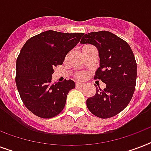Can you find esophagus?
Here are the masks:
<instances>
[{
	"label": "esophagus",
	"mask_w": 151,
	"mask_h": 151,
	"mask_svg": "<svg viewBox=\"0 0 151 151\" xmlns=\"http://www.w3.org/2000/svg\"><path fill=\"white\" fill-rule=\"evenodd\" d=\"M83 86H84V84H83V83H80V82H77V83H76V87L82 88Z\"/></svg>",
	"instance_id": "1"
}]
</instances>
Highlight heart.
Returning <instances> with one entry per match:
<instances>
[{
    "instance_id": "obj_1",
    "label": "heart",
    "mask_w": 151,
    "mask_h": 151,
    "mask_svg": "<svg viewBox=\"0 0 151 151\" xmlns=\"http://www.w3.org/2000/svg\"><path fill=\"white\" fill-rule=\"evenodd\" d=\"M92 46L91 45H85L82 48H81V51L84 52V51L87 50V49L92 48ZM75 77L78 78V79H84V78H85V77H86V73H85V72H78V73H76Z\"/></svg>"
}]
</instances>
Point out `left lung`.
Wrapping results in <instances>:
<instances>
[{
    "label": "left lung",
    "mask_w": 151,
    "mask_h": 151,
    "mask_svg": "<svg viewBox=\"0 0 151 151\" xmlns=\"http://www.w3.org/2000/svg\"><path fill=\"white\" fill-rule=\"evenodd\" d=\"M81 43L97 48L100 66L94 78L106 85L87 99L88 109L100 118L114 117L126 107L135 92L137 64L133 52L126 41L105 30L85 34Z\"/></svg>",
    "instance_id": "8db88e82"
}]
</instances>
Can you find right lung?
<instances>
[{
    "label": "right lung",
    "mask_w": 151,
    "mask_h": 151,
    "mask_svg": "<svg viewBox=\"0 0 151 151\" xmlns=\"http://www.w3.org/2000/svg\"><path fill=\"white\" fill-rule=\"evenodd\" d=\"M83 35L48 30L30 37L20 51L15 83L25 106L37 117L52 118L63 110L75 83L65 80L52 84V74Z\"/></svg>",
    "instance_id": "right-lung-1"
}]
</instances>
